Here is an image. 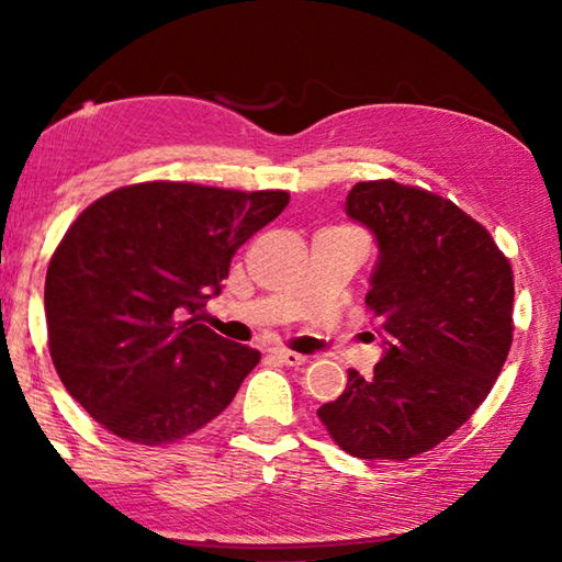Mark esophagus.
I'll return each instance as SVG.
<instances>
[{
  "label": "esophagus",
  "instance_id": "34e87169",
  "mask_svg": "<svg viewBox=\"0 0 562 562\" xmlns=\"http://www.w3.org/2000/svg\"><path fill=\"white\" fill-rule=\"evenodd\" d=\"M272 355L288 367H300V364H304V361H307V357L300 355V351H290V349H272Z\"/></svg>",
  "mask_w": 562,
  "mask_h": 562
}]
</instances>
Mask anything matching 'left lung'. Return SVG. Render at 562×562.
Segmentation results:
<instances>
[{
  "label": "left lung",
  "mask_w": 562,
  "mask_h": 562,
  "mask_svg": "<svg viewBox=\"0 0 562 562\" xmlns=\"http://www.w3.org/2000/svg\"><path fill=\"white\" fill-rule=\"evenodd\" d=\"M347 215L379 245L367 307L384 335L372 376L317 408L339 449L406 461L461 429L496 382L513 341V270L459 205L396 180L349 190Z\"/></svg>",
  "instance_id": "8db88e82"
}]
</instances>
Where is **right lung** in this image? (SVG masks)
<instances>
[{
    "mask_svg": "<svg viewBox=\"0 0 562 562\" xmlns=\"http://www.w3.org/2000/svg\"><path fill=\"white\" fill-rule=\"evenodd\" d=\"M284 190L150 180L91 203L46 270L56 374L121 439L160 446L203 429L260 361L203 325L237 247L272 223Z\"/></svg>",
    "mask_w": 562,
    "mask_h": 562,
    "instance_id": "obj_1",
    "label": "right lung"
}]
</instances>
